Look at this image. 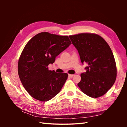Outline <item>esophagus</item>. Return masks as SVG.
Wrapping results in <instances>:
<instances>
[{
    "mask_svg": "<svg viewBox=\"0 0 127 127\" xmlns=\"http://www.w3.org/2000/svg\"><path fill=\"white\" fill-rule=\"evenodd\" d=\"M74 76V74H68V76L69 77H73Z\"/></svg>",
    "mask_w": 127,
    "mask_h": 127,
    "instance_id": "obj_1",
    "label": "esophagus"
}]
</instances>
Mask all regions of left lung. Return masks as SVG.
<instances>
[{
  "label": "left lung",
  "mask_w": 127,
  "mask_h": 127,
  "mask_svg": "<svg viewBox=\"0 0 127 127\" xmlns=\"http://www.w3.org/2000/svg\"><path fill=\"white\" fill-rule=\"evenodd\" d=\"M69 37L78 50L82 63L88 64L86 72L81 74L78 87L90 97H101L113 86L117 78V66L110 46L95 33H82Z\"/></svg>",
  "instance_id": "8db88e82"
}]
</instances>
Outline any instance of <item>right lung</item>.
Instances as JSON below:
<instances>
[{"mask_svg":"<svg viewBox=\"0 0 127 127\" xmlns=\"http://www.w3.org/2000/svg\"><path fill=\"white\" fill-rule=\"evenodd\" d=\"M70 44L68 36L43 32L26 45L19 58L18 72L23 87L33 98L47 101L61 91L68 74L49 70L48 65Z\"/></svg>","mask_w":127,"mask_h":127,"instance_id":"add662e5","label":"right lung"}]
</instances>
